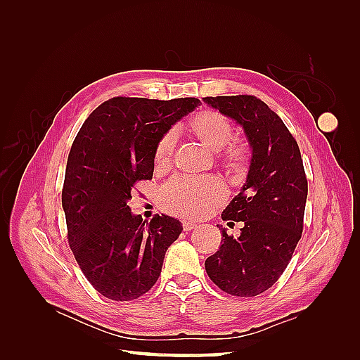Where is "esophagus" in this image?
Returning <instances> with one entry per match:
<instances>
[{
    "mask_svg": "<svg viewBox=\"0 0 360 360\" xmlns=\"http://www.w3.org/2000/svg\"><path fill=\"white\" fill-rule=\"evenodd\" d=\"M181 226H183V231H191V230H193V228H197V224H193L191 221H184L181 224Z\"/></svg>",
    "mask_w": 360,
    "mask_h": 360,
    "instance_id": "1",
    "label": "esophagus"
}]
</instances>
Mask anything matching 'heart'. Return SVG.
I'll list each match as a JSON object with an SVG mask.
<instances>
[{
    "label": "heart",
    "mask_w": 360,
    "mask_h": 360,
    "mask_svg": "<svg viewBox=\"0 0 360 360\" xmlns=\"http://www.w3.org/2000/svg\"><path fill=\"white\" fill-rule=\"evenodd\" d=\"M183 129L209 150L217 151V160L228 174L240 179L248 172L252 150L245 139L233 138L234 127L226 115L213 110H204L189 117ZM172 151L174 135L168 132L156 144V168L169 167ZM224 198L225 189L221 181L213 177L172 179L159 193L162 209L180 217H201L214 205H219Z\"/></svg>",
    "instance_id": "heart-1"
}]
</instances>
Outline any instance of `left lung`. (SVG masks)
<instances>
[{"instance_id": "8db88e82", "label": "left lung", "mask_w": 360, "mask_h": 360, "mask_svg": "<svg viewBox=\"0 0 360 360\" xmlns=\"http://www.w3.org/2000/svg\"><path fill=\"white\" fill-rule=\"evenodd\" d=\"M204 101L245 129L252 160L243 189L222 212L242 222L238 237L222 230L219 250L205 259L209 278L222 291L254 297L284 274L302 231L308 180L297 141L281 117L255 96H216Z\"/></svg>"}]
</instances>
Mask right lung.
I'll return each mask as SVG.
<instances>
[{"instance_id":"1","label":"right lung","mask_w":360,"mask_h":360,"mask_svg":"<svg viewBox=\"0 0 360 360\" xmlns=\"http://www.w3.org/2000/svg\"><path fill=\"white\" fill-rule=\"evenodd\" d=\"M198 103L195 97H112L89 115L73 141L61 192L68 240L84 276L106 299L144 296L183 230L165 214L146 224L127 201L136 183L153 179L158 141Z\"/></svg>"}]
</instances>
